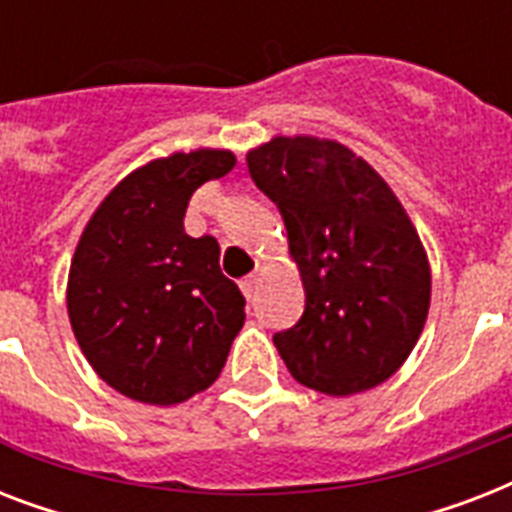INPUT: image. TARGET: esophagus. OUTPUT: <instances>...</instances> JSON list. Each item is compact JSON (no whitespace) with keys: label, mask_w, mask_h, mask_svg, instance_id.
<instances>
[{"label":"esophagus","mask_w":512,"mask_h":512,"mask_svg":"<svg viewBox=\"0 0 512 512\" xmlns=\"http://www.w3.org/2000/svg\"><path fill=\"white\" fill-rule=\"evenodd\" d=\"M257 284H260V276H257V273H252V276H244V279H241V292H244V297H247V300H252V297H255Z\"/></svg>","instance_id":"34e87169"}]
</instances>
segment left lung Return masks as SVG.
Returning a JSON list of instances; mask_svg holds the SVG:
<instances>
[{"label":"left lung","mask_w":512,"mask_h":512,"mask_svg":"<svg viewBox=\"0 0 512 512\" xmlns=\"http://www.w3.org/2000/svg\"><path fill=\"white\" fill-rule=\"evenodd\" d=\"M247 167L284 217L305 289L300 321L273 335L287 369L337 398L382 385L430 308L428 255L398 196L348 146L313 135H276Z\"/></svg>","instance_id":"obj_1"}]
</instances>
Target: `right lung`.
Masks as SVG:
<instances>
[{
    "label": "right lung",
    "mask_w": 512,
    "mask_h": 512,
    "mask_svg": "<svg viewBox=\"0 0 512 512\" xmlns=\"http://www.w3.org/2000/svg\"><path fill=\"white\" fill-rule=\"evenodd\" d=\"M223 148L143 164L84 225L68 271V319L103 382L140 404L172 406L220 377L244 327V295L220 271L212 236L183 228L193 191L233 170Z\"/></svg>",
    "instance_id": "obj_1"
}]
</instances>
